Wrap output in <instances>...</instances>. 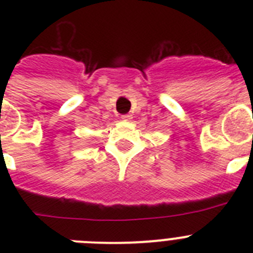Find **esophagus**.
I'll list each match as a JSON object with an SVG mask.
<instances>
[{"mask_svg":"<svg viewBox=\"0 0 253 253\" xmlns=\"http://www.w3.org/2000/svg\"><path fill=\"white\" fill-rule=\"evenodd\" d=\"M122 119L124 120V122H130V120L133 119V116H131L130 114H124V115H122Z\"/></svg>","mask_w":253,"mask_h":253,"instance_id":"1","label":"esophagus"}]
</instances>
